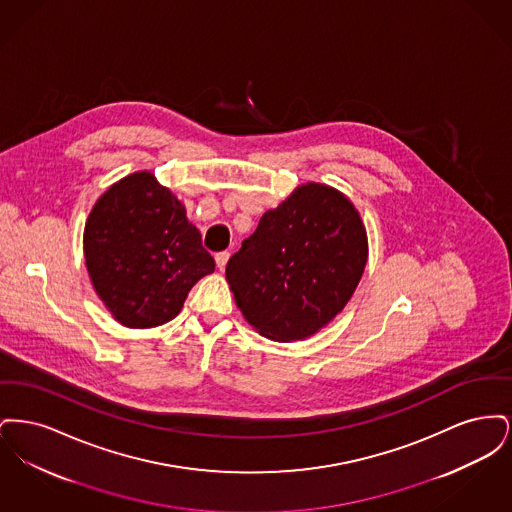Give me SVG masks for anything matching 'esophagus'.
Wrapping results in <instances>:
<instances>
[{"label":"esophagus","instance_id":"1","mask_svg":"<svg viewBox=\"0 0 512 512\" xmlns=\"http://www.w3.org/2000/svg\"><path fill=\"white\" fill-rule=\"evenodd\" d=\"M228 259H230V253H228V251H220V253L215 255V263H217V267H219L220 270H224Z\"/></svg>","mask_w":512,"mask_h":512}]
</instances>
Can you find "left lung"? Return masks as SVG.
<instances>
[{
  "label": "left lung",
  "instance_id": "left-lung-1",
  "mask_svg": "<svg viewBox=\"0 0 512 512\" xmlns=\"http://www.w3.org/2000/svg\"><path fill=\"white\" fill-rule=\"evenodd\" d=\"M368 259L365 222L340 190L307 182L278 207L226 265L245 320L268 340H307L340 315Z\"/></svg>",
  "mask_w": 512,
  "mask_h": 512
}]
</instances>
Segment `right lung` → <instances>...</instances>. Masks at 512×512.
I'll use <instances>...</instances> for the list:
<instances>
[{"mask_svg": "<svg viewBox=\"0 0 512 512\" xmlns=\"http://www.w3.org/2000/svg\"><path fill=\"white\" fill-rule=\"evenodd\" d=\"M82 245L94 290L126 328L169 322L195 282L215 270L186 207L149 171L132 172L99 195Z\"/></svg>", "mask_w": 512, "mask_h": 512, "instance_id": "obj_1", "label": "right lung"}]
</instances>
